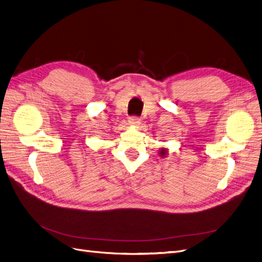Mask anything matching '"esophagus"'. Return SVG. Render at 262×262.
<instances>
[{"label":"esophagus","mask_w":262,"mask_h":262,"mask_svg":"<svg viewBox=\"0 0 262 262\" xmlns=\"http://www.w3.org/2000/svg\"><path fill=\"white\" fill-rule=\"evenodd\" d=\"M129 123L133 125H138L140 123V118L137 116H132L129 118Z\"/></svg>","instance_id":"obj_1"}]
</instances>
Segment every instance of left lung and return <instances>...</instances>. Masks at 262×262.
I'll return each mask as SVG.
<instances>
[{"label": "left lung", "instance_id": "left-lung-1", "mask_svg": "<svg viewBox=\"0 0 262 262\" xmlns=\"http://www.w3.org/2000/svg\"><path fill=\"white\" fill-rule=\"evenodd\" d=\"M160 154H161V156L165 157V156H166V154H167V150H166L165 148H162V149H161V153H160Z\"/></svg>", "mask_w": 262, "mask_h": 262}]
</instances>
